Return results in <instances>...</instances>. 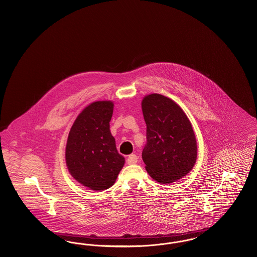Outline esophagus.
<instances>
[{
  "mask_svg": "<svg viewBox=\"0 0 257 257\" xmlns=\"http://www.w3.org/2000/svg\"><path fill=\"white\" fill-rule=\"evenodd\" d=\"M126 162H127L128 165H135L138 162V157L135 154H131V155H129L127 157V161Z\"/></svg>",
  "mask_w": 257,
  "mask_h": 257,
  "instance_id": "1",
  "label": "esophagus"
}]
</instances>
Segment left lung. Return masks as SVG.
I'll use <instances>...</instances> for the list:
<instances>
[{"label":"left lung","instance_id":"left-lung-1","mask_svg":"<svg viewBox=\"0 0 257 257\" xmlns=\"http://www.w3.org/2000/svg\"><path fill=\"white\" fill-rule=\"evenodd\" d=\"M147 145L143 160L149 175L162 184L187 175L196 161V136L182 109L170 98L153 93L143 99Z\"/></svg>","mask_w":257,"mask_h":257}]
</instances>
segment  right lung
Listing matches in <instances>:
<instances>
[{
	"instance_id": "add662e5",
	"label": "right lung",
	"mask_w": 257,
	"mask_h": 257,
	"mask_svg": "<svg viewBox=\"0 0 257 257\" xmlns=\"http://www.w3.org/2000/svg\"><path fill=\"white\" fill-rule=\"evenodd\" d=\"M113 104L97 101L78 115L69 132L65 160L74 178L94 191L110 188L124 165L110 131Z\"/></svg>"
}]
</instances>
